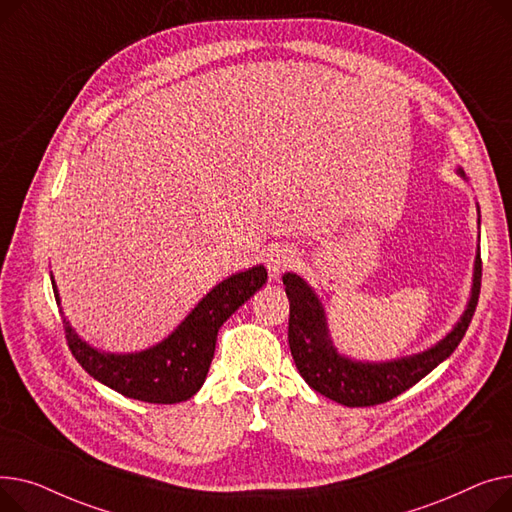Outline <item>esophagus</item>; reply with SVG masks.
Wrapping results in <instances>:
<instances>
[{
    "label": "esophagus",
    "instance_id": "esophagus-1",
    "mask_svg": "<svg viewBox=\"0 0 512 512\" xmlns=\"http://www.w3.org/2000/svg\"><path fill=\"white\" fill-rule=\"evenodd\" d=\"M295 264V254L289 248H273L266 254V268L270 277H279L283 270Z\"/></svg>",
    "mask_w": 512,
    "mask_h": 512
}]
</instances>
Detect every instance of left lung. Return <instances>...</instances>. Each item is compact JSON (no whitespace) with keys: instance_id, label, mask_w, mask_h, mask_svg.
<instances>
[{"instance_id":"1","label":"left lung","mask_w":512,"mask_h":512,"mask_svg":"<svg viewBox=\"0 0 512 512\" xmlns=\"http://www.w3.org/2000/svg\"><path fill=\"white\" fill-rule=\"evenodd\" d=\"M457 173L467 179L461 167ZM283 285L289 297V349L299 374L316 393L345 407H372L405 393L459 347L473 318L479 287H482V258H479L477 246L469 299L453 330L424 351L388 359V362H362V359L343 355L330 337L324 306L308 281L295 273H285Z\"/></svg>"}]
</instances>
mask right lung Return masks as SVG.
<instances>
[{
  "mask_svg": "<svg viewBox=\"0 0 512 512\" xmlns=\"http://www.w3.org/2000/svg\"><path fill=\"white\" fill-rule=\"evenodd\" d=\"M264 283L266 268L262 264L239 270L210 289L171 330V335L153 347L132 353H111L93 347L76 333L64 310L59 312L72 355L90 376L128 399L171 405L188 401L198 393L213 362L219 328ZM51 285L57 306H62L53 275Z\"/></svg>",
  "mask_w": 512,
  "mask_h": 512,
  "instance_id": "add662e5",
  "label": "right lung"
}]
</instances>
